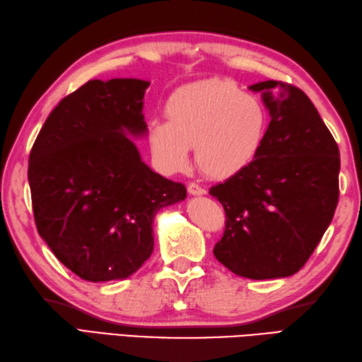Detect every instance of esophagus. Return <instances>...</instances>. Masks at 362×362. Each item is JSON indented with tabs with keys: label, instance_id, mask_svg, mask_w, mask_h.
Returning <instances> with one entry per match:
<instances>
[{
	"label": "esophagus",
	"instance_id": "1",
	"mask_svg": "<svg viewBox=\"0 0 362 362\" xmlns=\"http://www.w3.org/2000/svg\"><path fill=\"white\" fill-rule=\"evenodd\" d=\"M187 190H189V194H192V195H203V194H206V190L200 186V184H197V182H190L189 186H187Z\"/></svg>",
	"mask_w": 362,
	"mask_h": 362
}]
</instances>
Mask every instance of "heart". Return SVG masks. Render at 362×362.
<instances>
[{"label": "heart", "mask_w": 362, "mask_h": 362, "mask_svg": "<svg viewBox=\"0 0 362 362\" xmlns=\"http://www.w3.org/2000/svg\"><path fill=\"white\" fill-rule=\"evenodd\" d=\"M168 120L151 124L148 144L160 170L178 173L195 160L211 178L225 180L252 164L264 144L269 115L259 98L228 79L181 86L165 105Z\"/></svg>", "instance_id": "b5f03b06"}]
</instances>
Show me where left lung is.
I'll return each instance as SVG.
<instances>
[{
	"mask_svg": "<svg viewBox=\"0 0 362 362\" xmlns=\"http://www.w3.org/2000/svg\"><path fill=\"white\" fill-rule=\"evenodd\" d=\"M250 88L272 120L252 164L209 189L226 214L214 255L239 276L284 278L303 267L333 220L341 158L303 90L272 79Z\"/></svg>",
	"mask_w": 362,
	"mask_h": 362,
	"instance_id": "1",
	"label": "left lung"
}]
</instances>
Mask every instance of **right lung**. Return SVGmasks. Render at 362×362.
<instances>
[{
	"label": "right lung",
	"instance_id": "obj_1",
	"mask_svg": "<svg viewBox=\"0 0 362 362\" xmlns=\"http://www.w3.org/2000/svg\"><path fill=\"white\" fill-rule=\"evenodd\" d=\"M142 79H90L48 115L29 153L37 231L65 267L100 283L128 278L153 253V220L186 198L124 136L144 134Z\"/></svg>",
	"mask_w": 362,
	"mask_h": 362
}]
</instances>
